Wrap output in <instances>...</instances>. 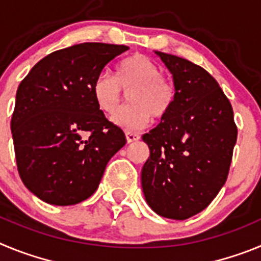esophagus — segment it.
I'll list each match as a JSON object with an SVG mask.
<instances>
[{
	"mask_svg": "<svg viewBox=\"0 0 261 261\" xmlns=\"http://www.w3.org/2000/svg\"><path fill=\"white\" fill-rule=\"evenodd\" d=\"M125 137H126V142L128 144H133V142L138 141L140 140V137H138L137 135H135V133H125Z\"/></svg>",
	"mask_w": 261,
	"mask_h": 261,
	"instance_id": "1",
	"label": "esophagus"
}]
</instances>
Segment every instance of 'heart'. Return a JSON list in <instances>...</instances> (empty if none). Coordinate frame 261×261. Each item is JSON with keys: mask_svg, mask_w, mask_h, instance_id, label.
Segmentation results:
<instances>
[{"mask_svg": "<svg viewBox=\"0 0 261 261\" xmlns=\"http://www.w3.org/2000/svg\"><path fill=\"white\" fill-rule=\"evenodd\" d=\"M128 91L130 105L114 117V123L128 132L144 128L151 116L162 119L174 105L172 81L161 74L158 64L145 55L137 53L121 60L115 68V75L102 73L93 84L94 100L107 116L116 114L123 91Z\"/></svg>", "mask_w": 261, "mask_h": 261, "instance_id": "obj_1", "label": "heart"}]
</instances>
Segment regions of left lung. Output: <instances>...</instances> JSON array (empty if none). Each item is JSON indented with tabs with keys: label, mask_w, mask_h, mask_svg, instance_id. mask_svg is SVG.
Segmentation results:
<instances>
[{
	"label": "left lung",
	"mask_w": 261,
	"mask_h": 261,
	"mask_svg": "<svg viewBox=\"0 0 261 261\" xmlns=\"http://www.w3.org/2000/svg\"><path fill=\"white\" fill-rule=\"evenodd\" d=\"M155 55L172 74L175 100L142 136L150 150L142 191L156 214L187 220L204 211L225 184L238 129L229 99L208 71L174 55Z\"/></svg>",
	"instance_id": "1"
}]
</instances>
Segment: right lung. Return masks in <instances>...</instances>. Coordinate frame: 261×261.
Listing matches in <instances>:
<instances>
[{
	"label": "right lung",
	"instance_id": "add662e5",
	"mask_svg": "<svg viewBox=\"0 0 261 261\" xmlns=\"http://www.w3.org/2000/svg\"><path fill=\"white\" fill-rule=\"evenodd\" d=\"M126 45L82 43L50 53L20 82L11 117L23 184L52 205H74L98 188L106 166L125 145L106 119L93 84Z\"/></svg>",
	"mask_w": 261,
	"mask_h": 261
}]
</instances>
